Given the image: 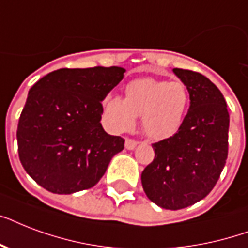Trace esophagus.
<instances>
[{
    "mask_svg": "<svg viewBox=\"0 0 248 248\" xmlns=\"http://www.w3.org/2000/svg\"><path fill=\"white\" fill-rule=\"evenodd\" d=\"M136 145H138V141H135V140L126 139V141H124V148H126V149H128V151L135 149Z\"/></svg>",
    "mask_w": 248,
    "mask_h": 248,
    "instance_id": "obj_1",
    "label": "esophagus"
}]
</instances>
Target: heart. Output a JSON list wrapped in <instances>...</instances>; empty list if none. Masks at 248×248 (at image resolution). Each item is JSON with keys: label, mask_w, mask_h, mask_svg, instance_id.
<instances>
[{"label": "heart", "mask_w": 248, "mask_h": 248, "mask_svg": "<svg viewBox=\"0 0 248 248\" xmlns=\"http://www.w3.org/2000/svg\"><path fill=\"white\" fill-rule=\"evenodd\" d=\"M189 90L181 81H162L152 77L134 79L124 87V99L109 95L104 113L116 131H128L141 117L144 132L151 139L163 140L175 135L189 108Z\"/></svg>", "instance_id": "obj_1"}]
</instances>
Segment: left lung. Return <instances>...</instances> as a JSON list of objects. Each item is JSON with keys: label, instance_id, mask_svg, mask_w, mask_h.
I'll return each instance as SVG.
<instances>
[{"label": "left lung", "instance_id": "obj_1", "mask_svg": "<svg viewBox=\"0 0 248 248\" xmlns=\"http://www.w3.org/2000/svg\"><path fill=\"white\" fill-rule=\"evenodd\" d=\"M172 71L188 87L189 110L175 135L152 145L155 159L141 172V184L153 203L180 210L203 200L219 180L228 157L229 113L223 93L207 77Z\"/></svg>", "mask_w": 248, "mask_h": 248}]
</instances>
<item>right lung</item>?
Here are the masks:
<instances>
[{
    "label": "right lung",
    "instance_id": "right-lung-1",
    "mask_svg": "<svg viewBox=\"0 0 248 248\" xmlns=\"http://www.w3.org/2000/svg\"><path fill=\"white\" fill-rule=\"evenodd\" d=\"M124 72L121 67L63 68L32 86L16 139L21 165L37 184L56 194L97 184L124 147L121 136L107 134L100 124L101 101Z\"/></svg>",
    "mask_w": 248,
    "mask_h": 248
}]
</instances>
